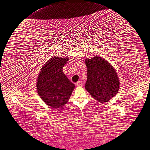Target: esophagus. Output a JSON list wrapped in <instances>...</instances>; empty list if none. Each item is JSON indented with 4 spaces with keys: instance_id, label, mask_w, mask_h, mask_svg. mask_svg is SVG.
<instances>
[{
    "instance_id": "1",
    "label": "esophagus",
    "mask_w": 150,
    "mask_h": 150,
    "mask_svg": "<svg viewBox=\"0 0 150 150\" xmlns=\"http://www.w3.org/2000/svg\"><path fill=\"white\" fill-rule=\"evenodd\" d=\"M76 85L77 86H83V82H82L81 81H77L76 83Z\"/></svg>"
}]
</instances>
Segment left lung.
Returning <instances> with one entry per match:
<instances>
[{
	"label": "left lung",
	"instance_id": "obj_1",
	"mask_svg": "<svg viewBox=\"0 0 150 150\" xmlns=\"http://www.w3.org/2000/svg\"><path fill=\"white\" fill-rule=\"evenodd\" d=\"M85 64L87 67L85 89L99 102H107L119 90L117 72L110 63L100 57L86 59Z\"/></svg>",
	"mask_w": 150,
	"mask_h": 150
}]
</instances>
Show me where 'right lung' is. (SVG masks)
<instances>
[{
	"label": "right lung",
	"instance_id": "right-lung-1",
	"mask_svg": "<svg viewBox=\"0 0 150 150\" xmlns=\"http://www.w3.org/2000/svg\"><path fill=\"white\" fill-rule=\"evenodd\" d=\"M68 60L67 58H52L45 63L38 76V95L47 105L54 109L64 107L75 88V85L62 70Z\"/></svg>",
	"mask_w": 150,
	"mask_h": 150
}]
</instances>
